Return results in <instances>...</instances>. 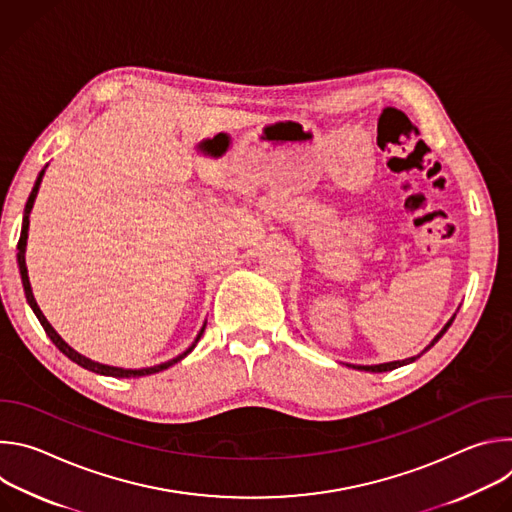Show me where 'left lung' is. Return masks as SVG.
I'll list each match as a JSON object with an SVG mask.
<instances>
[{
	"mask_svg": "<svg viewBox=\"0 0 512 512\" xmlns=\"http://www.w3.org/2000/svg\"><path fill=\"white\" fill-rule=\"evenodd\" d=\"M452 322H454V318H452V320L442 328V332H440V334H437V336L431 340V344H429L427 348H431L437 340H440V338L444 336V332L452 326ZM427 348H425V350H427ZM425 350H423V352H425ZM415 358H417V356H411V358H405V360H395V362H385V364H375V367H354V369L369 371V373H385V371H393V369H397V367H403V364H409V362H413Z\"/></svg>",
	"mask_w": 512,
	"mask_h": 512,
	"instance_id": "8db88e82",
	"label": "left lung"
}]
</instances>
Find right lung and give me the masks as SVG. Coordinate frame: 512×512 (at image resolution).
I'll list each match as a JSON object with an SVG mask.
<instances>
[{"mask_svg":"<svg viewBox=\"0 0 512 512\" xmlns=\"http://www.w3.org/2000/svg\"><path fill=\"white\" fill-rule=\"evenodd\" d=\"M42 176H44V170L40 172V176H38V180H36V184H34V188H32V194H30V198H28V202H26V210H24V225H22V235H20V241H18V265H20V275H22V283H24V291H26V300H28V304H30V308L34 310V314H36V318L40 320V324H42V328H44V332L48 334V338L54 342V346L62 352V354H66L72 362H77V364H81L83 369H87V371H93V373H97V375H107V377H121V379H135V377H145V375H154V373H160V371H166L168 367H172V364H176V362H180L186 354H190L192 352V348L196 346V342L200 340V336H202V332H204V328L206 326H202V330H200V334L196 336V340H194V344L186 350V352H182L180 356H176V358H172V360H168V362H162V364H158V367H150V369H139V371H131V369H117V367H107V364H99V362H95V360H89L87 356H83V354H79L77 350H72L58 334H56V330L48 324V320L44 318V314L40 312V308H38V304H36V300H34V294H32V287H30V279H28V267H26V241H28V227H30V210H32V206H34V200H36V194H38V188H40V182H42Z\"/></svg>","mask_w":512,"mask_h":512,"instance_id":"obj_1","label":"right lung"}]
</instances>
